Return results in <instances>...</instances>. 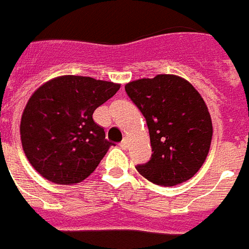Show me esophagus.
I'll return each instance as SVG.
<instances>
[{
  "instance_id": "1",
  "label": "esophagus",
  "mask_w": 249,
  "mask_h": 249,
  "mask_svg": "<svg viewBox=\"0 0 249 249\" xmlns=\"http://www.w3.org/2000/svg\"><path fill=\"white\" fill-rule=\"evenodd\" d=\"M121 147L124 150L127 149L128 147V139L127 138H123V141L121 142Z\"/></svg>"
}]
</instances>
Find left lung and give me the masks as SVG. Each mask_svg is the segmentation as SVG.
Wrapping results in <instances>:
<instances>
[{
    "label": "left lung",
    "instance_id": "left-lung-1",
    "mask_svg": "<svg viewBox=\"0 0 249 249\" xmlns=\"http://www.w3.org/2000/svg\"><path fill=\"white\" fill-rule=\"evenodd\" d=\"M143 114L153 154L137 170L162 186L182 184L204 165L212 142L211 114L198 91L176 75H157L124 86Z\"/></svg>",
    "mask_w": 249,
    "mask_h": 249
}]
</instances>
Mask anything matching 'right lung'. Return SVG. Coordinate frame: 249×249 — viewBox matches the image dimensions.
Returning a JSON list of instances; mask_svg holds the SVG:
<instances>
[{
  "label": "right lung",
  "mask_w": 249,
  "mask_h": 249,
  "mask_svg": "<svg viewBox=\"0 0 249 249\" xmlns=\"http://www.w3.org/2000/svg\"><path fill=\"white\" fill-rule=\"evenodd\" d=\"M121 84L87 76L54 77L33 92L21 116L20 134L28 161L51 182H82L98 167L112 143L92 114Z\"/></svg>",
  "instance_id": "1"
}]
</instances>
